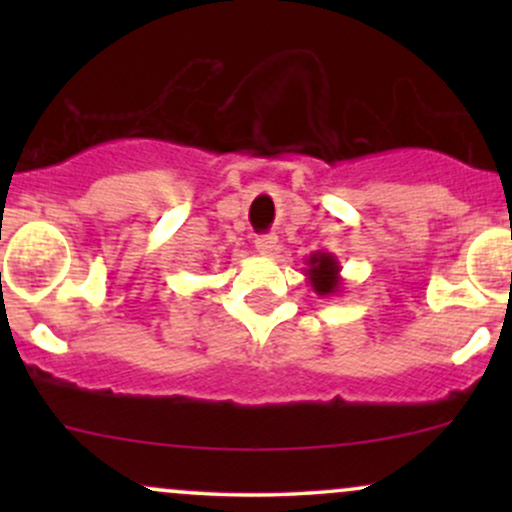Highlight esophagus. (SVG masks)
Here are the masks:
<instances>
[{
  "label": "esophagus",
  "instance_id": "obj_1",
  "mask_svg": "<svg viewBox=\"0 0 512 512\" xmlns=\"http://www.w3.org/2000/svg\"><path fill=\"white\" fill-rule=\"evenodd\" d=\"M276 243H279V238L274 236V233H267V236H257L255 238V248L260 255L264 257H272L276 252Z\"/></svg>",
  "mask_w": 512,
  "mask_h": 512
}]
</instances>
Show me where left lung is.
<instances>
[{"label":"left lung","instance_id":"obj_1","mask_svg":"<svg viewBox=\"0 0 512 512\" xmlns=\"http://www.w3.org/2000/svg\"><path fill=\"white\" fill-rule=\"evenodd\" d=\"M308 264V269H303V274L308 276V284L310 289H313L317 296L327 298V296H337L339 291H342V264H339L337 257L332 255V252H325V250H317L313 255L305 260Z\"/></svg>","mask_w":512,"mask_h":512}]
</instances>
